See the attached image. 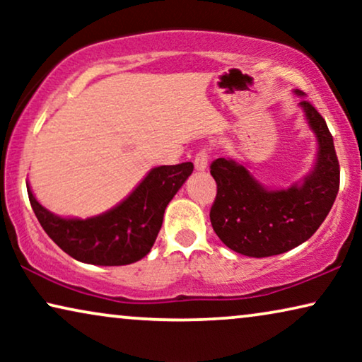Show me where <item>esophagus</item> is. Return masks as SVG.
<instances>
[{
    "label": "esophagus",
    "mask_w": 362,
    "mask_h": 362,
    "mask_svg": "<svg viewBox=\"0 0 362 362\" xmlns=\"http://www.w3.org/2000/svg\"><path fill=\"white\" fill-rule=\"evenodd\" d=\"M207 165H209V156H207V151L206 150H201L194 156V168H196V171H206Z\"/></svg>",
    "instance_id": "34e87169"
}]
</instances>
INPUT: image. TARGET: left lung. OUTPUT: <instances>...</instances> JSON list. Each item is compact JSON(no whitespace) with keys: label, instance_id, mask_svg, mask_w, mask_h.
<instances>
[{"label":"left lung","instance_id":"8db88e82","mask_svg":"<svg viewBox=\"0 0 362 362\" xmlns=\"http://www.w3.org/2000/svg\"><path fill=\"white\" fill-rule=\"evenodd\" d=\"M298 97L305 93L293 90ZM298 107L316 138L315 165L288 187H267L244 161L217 158L211 175L217 196L211 224L217 237L237 254L272 257L303 244L318 230L339 189V163L325 118L308 100Z\"/></svg>","mask_w":362,"mask_h":362}]
</instances>
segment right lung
<instances>
[{"label": "right lung", "instance_id": "1", "mask_svg": "<svg viewBox=\"0 0 362 362\" xmlns=\"http://www.w3.org/2000/svg\"><path fill=\"white\" fill-rule=\"evenodd\" d=\"M192 168L189 161L151 168L125 199L87 219L54 214L36 199L28 182L29 202L46 234L72 259L90 265H128L151 250L166 206Z\"/></svg>", "mask_w": 362, "mask_h": 362}]
</instances>
